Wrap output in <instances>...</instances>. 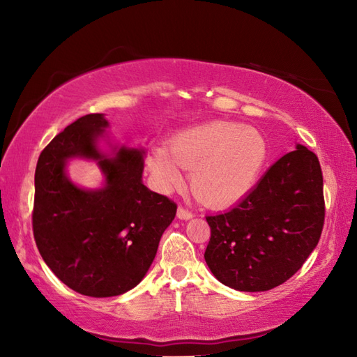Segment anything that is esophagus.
I'll return each mask as SVG.
<instances>
[{
  "label": "esophagus",
  "instance_id": "esophagus-1",
  "mask_svg": "<svg viewBox=\"0 0 357 357\" xmlns=\"http://www.w3.org/2000/svg\"><path fill=\"white\" fill-rule=\"evenodd\" d=\"M178 218L179 219H190V218H193V211L188 210L187 207L179 206V208H178Z\"/></svg>",
  "mask_w": 357,
  "mask_h": 357
}]
</instances>
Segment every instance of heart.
Masks as SVG:
<instances>
[{
    "label": "heart",
    "instance_id": "b5f03b06",
    "mask_svg": "<svg viewBox=\"0 0 357 357\" xmlns=\"http://www.w3.org/2000/svg\"><path fill=\"white\" fill-rule=\"evenodd\" d=\"M264 136L252 127L213 121L179 132L169 150L150 153L151 173L164 188L183 181L181 169L190 170V187L198 199L224 206L248 193L267 161Z\"/></svg>",
    "mask_w": 357,
    "mask_h": 357
}]
</instances>
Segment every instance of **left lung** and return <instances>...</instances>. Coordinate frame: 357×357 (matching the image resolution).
I'll return each mask as SVG.
<instances>
[{
	"instance_id": "obj_1",
	"label": "left lung",
	"mask_w": 357,
	"mask_h": 357,
	"mask_svg": "<svg viewBox=\"0 0 357 357\" xmlns=\"http://www.w3.org/2000/svg\"><path fill=\"white\" fill-rule=\"evenodd\" d=\"M206 262L239 291H265L290 279L316 248L325 201L319 159L304 146L273 164L229 211L206 216Z\"/></svg>"
}]
</instances>
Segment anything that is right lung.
I'll list each match as a JSON object with an SVG mask.
<instances>
[{"label":"right lung","mask_w":357,"mask_h":357,"mask_svg":"<svg viewBox=\"0 0 357 357\" xmlns=\"http://www.w3.org/2000/svg\"><path fill=\"white\" fill-rule=\"evenodd\" d=\"M107 126L101 113L77 119L44 147L35 170L36 247L59 280L90 298L123 294L141 282L178 208L142 184V151L123 147L105 158L96 150ZM73 155L98 159L104 189L82 191L66 179L63 165Z\"/></svg>","instance_id":"add662e5"}]
</instances>
